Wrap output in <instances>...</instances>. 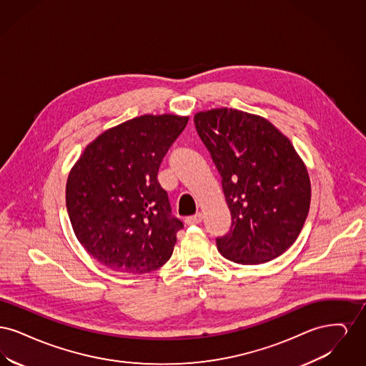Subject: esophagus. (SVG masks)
I'll use <instances>...</instances> for the list:
<instances>
[{"instance_id":"1","label":"esophagus","mask_w":366,"mask_h":366,"mask_svg":"<svg viewBox=\"0 0 366 366\" xmlns=\"http://www.w3.org/2000/svg\"><path fill=\"white\" fill-rule=\"evenodd\" d=\"M202 219H203V214H202V212H196L194 215L187 217L185 222H187L188 225H197V224L202 222Z\"/></svg>"}]
</instances>
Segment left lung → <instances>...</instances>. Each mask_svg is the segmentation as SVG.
Wrapping results in <instances>:
<instances>
[{"label": "left lung", "instance_id": "obj_1", "mask_svg": "<svg viewBox=\"0 0 366 366\" xmlns=\"http://www.w3.org/2000/svg\"><path fill=\"white\" fill-rule=\"evenodd\" d=\"M221 175L232 215L218 251L229 261L259 264L288 249L310 209V179L294 145L266 119L218 108L193 118Z\"/></svg>", "mask_w": 366, "mask_h": 366}]
</instances>
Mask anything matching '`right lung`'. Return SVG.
<instances>
[{
	"instance_id": "obj_1",
	"label": "right lung",
	"mask_w": 366,
	"mask_h": 366,
	"mask_svg": "<svg viewBox=\"0 0 366 366\" xmlns=\"http://www.w3.org/2000/svg\"><path fill=\"white\" fill-rule=\"evenodd\" d=\"M188 117L144 115L104 132L72 167L66 204L87 252L107 267L142 274L170 259L177 232L157 172Z\"/></svg>"
}]
</instances>
